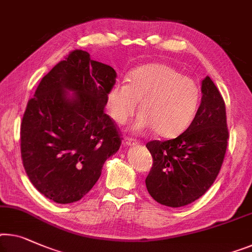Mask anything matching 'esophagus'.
Masks as SVG:
<instances>
[{
  "label": "esophagus",
  "mask_w": 252,
  "mask_h": 252,
  "mask_svg": "<svg viewBox=\"0 0 252 252\" xmlns=\"http://www.w3.org/2000/svg\"><path fill=\"white\" fill-rule=\"evenodd\" d=\"M123 144H125L126 146H134V145H137V140H136V139L126 137L125 139V141H123Z\"/></svg>",
  "instance_id": "34e87169"
}]
</instances>
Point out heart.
I'll use <instances>...</instances> for the list:
<instances>
[{"mask_svg":"<svg viewBox=\"0 0 252 252\" xmlns=\"http://www.w3.org/2000/svg\"><path fill=\"white\" fill-rule=\"evenodd\" d=\"M141 114L131 126L134 133L155 129L163 137L183 132L193 121L200 103V89L193 79L173 67L154 63L131 71L127 82L118 81L107 93V107L118 123Z\"/></svg>","mask_w":252,"mask_h":252,"instance_id":"obj_1","label":"heart"}]
</instances>
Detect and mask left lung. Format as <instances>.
I'll list each match as a JSON object with an SVG mask.
<instances>
[{
    "mask_svg": "<svg viewBox=\"0 0 252 252\" xmlns=\"http://www.w3.org/2000/svg\"><path fill=\"white\" fill-rule=\"evenodd\" d=\"M201 103L185 132L166 141H149L153 166L146 187L157 202L182 207L200 198L215 181L227 147L225 103L212 79L201 82Z\"/></svg>",
    "mask_w": 252,
    "mask_h": 252,
    "instance_id": "8db88e82",
    "label": "left lung"
}]
</instances>
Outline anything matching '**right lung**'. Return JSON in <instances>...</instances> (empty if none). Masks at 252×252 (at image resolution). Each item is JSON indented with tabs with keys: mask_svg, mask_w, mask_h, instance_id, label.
<instances>
[{
	"mask_svg": "<svg viewBox=\"0 0 252 252\" xmlns=\"http://www.w3.org/2000/svg\"><path fill=\"white\" fill-rule=\"evenodd\" d=\"M115 78L113 67L76 50L29 99L20 129L22 164L32 186L54 202L86 196L121 146L114 121L104 112Z\"/></svg>",
	"mask_w": 252,
	"mask_h": 252,
	"instance_id": "obj_1",
	"label": "right lung"
}]
</instances>
